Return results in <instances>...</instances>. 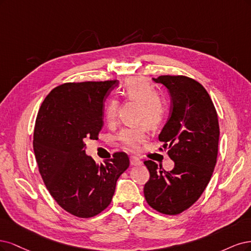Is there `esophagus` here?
Masks as SVG:
<instances>
[{
  "label": "esophagus",
  "instance_id": "obj_1",
  "mask_svg": "<svg viewBox=\"0 0 251 251\" xmlns=\"http://www.w3.org/2000/svg\"><path fill=\"white\" fill-rule=\"evenodd\" d=\"M130 164L132 166H140L142 165V160L136 156H130Z\"/></svg>",
  "mask_w": 251,
  "mask_h": 251
}]
</instances>
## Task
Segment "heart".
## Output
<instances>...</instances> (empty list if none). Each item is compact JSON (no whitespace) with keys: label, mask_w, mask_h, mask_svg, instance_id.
Wrapping results in <instances>:
<instances>
[{"label":"heart","mask_w":251,"mask_h":251,"mask_svg":"<svg viewBox=\"0 0 251 251\" xmlns=\"http://www.w3.org/2000/svg\"><path fill=\"white\" fill-rule=\"evenodd\" d=\"M122 96L126 100L139 103L137 119L143 124L123 129L118 140L129 151H136L148 140V126H159L167 114V103L163 96L145 78L132 77L127 79L122 87ZM119 101L111 98L105 105L104 115L108 123H115L118 116Z\"/></svg>","instance_id":"heart-1"}]
</instances>
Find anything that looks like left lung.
<instances>
[{"label": "left lung", "instance_id": "left-lung-1", "mask_svg": "<svg viewBox=\"0 0 251 251\" xmlns=\"http://www.w3.org/2000/svg\"><path fill=\"white\" fill-rule=\"evenodd\" d=\"M164 84L172 98L170 117L158 135L160 151L167 150L174 168L166 171L145 160L150 173L145 183L147 203L165 215H178L191 207L204 192L217 163L219 122L205 88L187 76L153 78Z\"/></svg>", "mask_w": 251, "mask_h": 251}]
</instances>
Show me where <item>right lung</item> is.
Listing matches in <instances>:
<instances>
[{
    "label": "right lung",
    "mask_w": 251,
    "mask_h": 251,
    "mask_svg": "<svg viewBox=\"0 0 251 251\" xmlns=\"http://www.w3.org/2000/svg\"><path fill=\"white\" fill-rule=\"evenodd\" d=\"M118 80L68 82L53 88L40 105L33 149L38 171L55 201L68 213L91 218L111 202L117 180L129 167L125 152L97 165L85 141L103 127L104 100Z\"/></svg>",
    "instance_id": "obj_1"
}]
</instances>
